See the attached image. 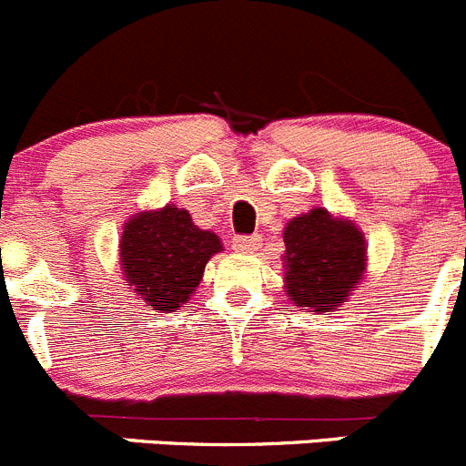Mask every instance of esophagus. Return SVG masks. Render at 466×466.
<instances>
[{
  "label": "esophagus",
  "instance_id": "esophagus-1",
  "mask_svg": "<svg viewBox=\"0 0 466 466\" xmlns=\"http://www.w3.org/2000/svg\"><path fill=\"white\" fill-rule=\"evenodd\" d=\"M263 238L261 236H242L233 238V249L242 251V254H254V251L261 249Z\"/></svg>",
  "mask_w": 466,
  "mask_h": 466
}]
</instances>
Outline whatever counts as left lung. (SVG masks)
<instances>
[{
    "mask_svg": "<svg viewBox=\"0 0 466 466\" xmlns=\"http://www.w3.org/2000/svg\"><path fill=\"white\" fill-rule=\"evenodd\" d=\"M284 281L293 305L332 311L347 302L365 275V236L323 208L293 217L284 228Z\"/></svg>",
    "mask_w": 466,
    "mask_h": 466,
    "instance_id": "obj_1",
    "label": "left lung"
}]
</instances>
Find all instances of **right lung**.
Masks as SVG:
<instances>
[{
    "mask_svg": "<svg viewBox=\"0 0 466 466\" xmlns=\"http://www.w3.org/2000/svg\"><path fill=\"white\" fill-rule=\"evenodd\" d=\"M217 251H221L219 236L198 228L185 208L166 205L127 221L119 266L125 284L149 307L175 311L196 291Z\"/></svg>",
    "mask_w": 466,
    "mask_h": 466,
    "instance_id": "add662e5",
    "label": "right lung"
}]
</instances>
